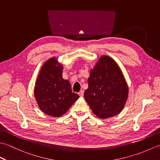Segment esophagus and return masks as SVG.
<instances>
[{"mask_svg": "<svg viewBox=\"0 0 160 160\" xmlns=\"http://www.w3.org/2000/svg\"><path fill=\"white\" fill-rule=\"evenodd\" d=\"M78 94H79V96H81V97H82L83 96V95H84V91L83 90H81L79 93H78Z\"/></svg>", "mask_w": 160, "mask_h": 160, "instance_id": "esophagus-1", "label": "esophagus"}]
</instances>
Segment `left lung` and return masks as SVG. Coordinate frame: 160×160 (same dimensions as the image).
<instances>
[{"label": "left lung", "mask_w": 160, "mask_h": 160, "mask_svg": "<svg viewBox=\"0 0 160 160\" xmlns=\"http://www.w3.org/2000/svg\"><path fill=\"white\" fill-rule=\"evenodd\" d=\"M88 83L84 98L98 118L113 117L123 109L128 89L120 67L111 58H100L91 71Z\"/></svg>", "instance_id": "1"}]
</instances>
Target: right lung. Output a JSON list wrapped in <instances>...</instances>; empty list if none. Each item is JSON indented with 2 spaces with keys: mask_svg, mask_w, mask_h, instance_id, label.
Segmentation results:
<instances>
[{
  "mask_svg": "<svg viewBox=\"0 0 160 160\" xmlns=\"http://www.w3.org/2000/svg\"><path fill=\"white\" fill-rule=\"evenodd\" d=\"M62 69L56 58L47 60L40 71L34 88L40 110L52 117L65 113L79 98L72 92L69 81L62 78Z\"/></svg>",
  "mask_w": 160,
  "mask_h": 160,
  "instance_id": "right-lung-1",
  "label": "right lung"
}]
</instances>
